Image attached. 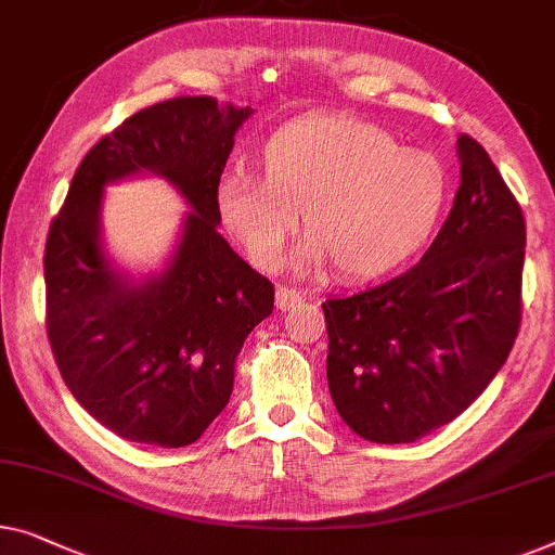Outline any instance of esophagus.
Segmentation results:
<instances>
[{
  "label": "esophagus",
  "mask_w": 555,
  "mask_h": 555,
  "mask_svg": "<svg viewBox=\"0 0 555 555\" xmlns=\"http://www.w3.org/2000/svg\"><path fill=\"white\" fill-rule=\"evenodd\" d=\"M300 302H302V295L297 293V291H293V287H278L275 305H278L280 310H293Z\"/></svg>",
  "instance_id": "esophagus-1"
}]
</instances>
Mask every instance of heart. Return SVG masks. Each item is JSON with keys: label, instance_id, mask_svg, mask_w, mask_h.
<instances>
[{"label": "heart", "instance_id": "1", "mask_svg": "<svg viewBox=\"0 0 555 555\" xmlns=\"http://www.w3.org/2000/svg\"><path fill=\"white\" fill-rule=\"evenodd\" d=\"M262 180L228 172L218 215L258 268L285 258L297 215L312 243L297 268L331 260L337 275H383L415 255L443 212L448 178L428 150L400 147L383 127L348 115H308L280 127L260 155Z\"/></svg>", "mask_w": 555, "mask_h": 555}]
</instances>
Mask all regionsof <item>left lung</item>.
Masks as SVG:
<instances>
[{
  "label": "left lung",
  "mask_w": 555,
  "mask_h": 555,
  "mask_svg": "<svg viewBox=\"0 0 555 555\" xmlns=\"http://www.w3.org/2000/svg\"><path fill=\"white\" fill-rule=\"evenodd\" d=\"M461 188L421 262L323 302L327 388L371 443H413L461 415L501 371L520 325L524 212L480 144L461 134Z\"/></svg>",
  "instance_id": "8db88e82"
}]
</instances>
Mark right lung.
I'll use <instances>...</instances> for the list:
<instances>
[{"mask_svg":"<svg viewBox=\"0 0 555 555\" xmlns=\"http://www.w3.org/2000/svg\"><path fill=\"white\" fill-rule=\"evenodd\" d=\"M253 107L175 98L87 152L44 250L47 335L77 403L132 443L182 448L228 405L245 337L275 291L218 232L220 175ZM157 173L189 203L163 269L132 276L101 237L107 183Z\"/></svg>","mask_w":555,"mask_h":555,"instance_id":"right-lung-1","label":"right lung"}]
</instances>
